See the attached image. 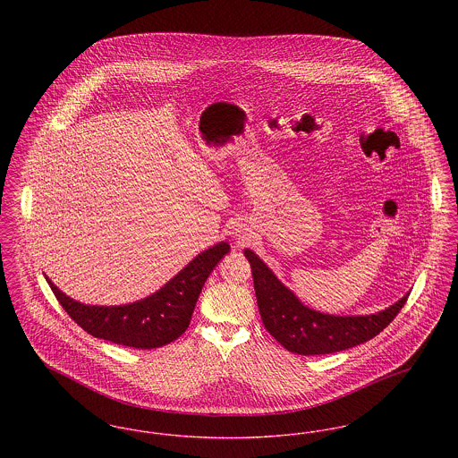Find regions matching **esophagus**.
<instances>
[{
  "label": "esophagus",
  "mask_w": 458,
  "mask_h": 458,
  "mask_svg": "<svg viewBox=\"0 0 458 458\" xmlns=\"http://www.w3.org/2000/svg\"><path fill=\"white\" fill-rule=\"evenodd\" d=\"M233 235H235V237H239V240L245 239V233L242 232V228H239V226H237V228H233Z\"/></svg>",
  "instance_id": "34e87169"
}]
</instances>
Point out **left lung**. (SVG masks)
Masks as SVG:
<instances>
[{"instance_id":"left-lung-1","label":"left lung","mask_w":458,"mask_h":458,"mask_svg":"<svg viewBox=\"0 0 458 458\" xmlns=\"http://www.w3.org/2000/svg\"><path fill=\"white\" fill-rule=\"evenodd\" d=\"M254 290L264 327L284 349L299 355H325L352 349L379 335L392 323L409 295L370 316H329L302 304L249 249Z\"/></svg>"}]
</instances>
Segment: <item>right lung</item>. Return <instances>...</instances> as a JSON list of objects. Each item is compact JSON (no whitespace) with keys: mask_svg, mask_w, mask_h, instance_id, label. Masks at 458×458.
<instances>
[{"mask_svg":"<svg viewBox=\"0 0 458 458\" xmlns=\"http://www.w3.org/2000/svg\"><path fill=\"white\" fill-rule=\"evenodd\" d=\"M228 250L230 245L219 242L200 252L161 290L129 305L81 304L46 280L66 314L89 335L131 349H157L185 333L204 282Z\"/></svg>","mask_w":458,"mask_h":458,"instance_id":"add662e5","label":"right lung"}]
</instances>
